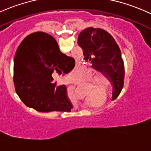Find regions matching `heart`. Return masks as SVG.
<instances>
[{"instance_id":"b5f03b06","label":"heart","mask_w":151,"mask_h":151,"mask_svg":"<svg viewBox=\"0 0 151 151\" xmlns=\"http://www.w3.org/2000/svg\"><path fill=\"white\" fill-rule=\"evenodd\" d=\"M88 72L90 74H92V71L91 70H88ZM70 78L71 80L75 81H80L81 80V70L78 68H76L70 74ZM91 82L94 84L96 86L99 87V88H89L88 92H87L88 93L87 94H91L87 99V101L90 102V103H93L95 101H98L100 99H102V96H103L101 94L96 93V92L101 90L100 88L106 92L109 91L111 82L108 78L107 76L103 73L96 74L91 79Z\"/></svg>"}]
</instances>
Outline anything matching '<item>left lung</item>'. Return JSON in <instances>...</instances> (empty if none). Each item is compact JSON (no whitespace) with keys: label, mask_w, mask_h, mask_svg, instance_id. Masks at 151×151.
I'll list each match as a JSON object with an SVG mask.
<instances>
[{"label":"left lung","mask_w":151,"mask_h":151,"mask_svg":"<svg viewBox=\"0 0 151 151\" xmlns=\"http://www.w3.org/2000/svg\"><path fill=\"white\" fill-rule=\"evenodd\" d=\"M78 44L83 52V59L110 78L113 96L116 98L124 85V67L120 49L113 37L100 28L88 27L79 34Z\"/></svg>","instance_id":"obj_1"}]
</instances>
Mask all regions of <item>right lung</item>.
Wrapping results in <instances>:
<instances>
[{"label":"right lung","mask_w":151,"mask_h":151,"mask_svg":"<svg viewBox=\"0 0 151 151\" xmlns=\"http://www.w3.org/2000/svg\"><path fill=\"white\" fill-rule=\"evenodd\" d=\"M75 60L60 52L58 42L45 32L32 33L24 39L14 60L16 92L28 107L41 112L68 111L73 108L65 85L52 83V73H68Z\"/></svg>","instance_id":"right-lung-1"}]
</instances>
